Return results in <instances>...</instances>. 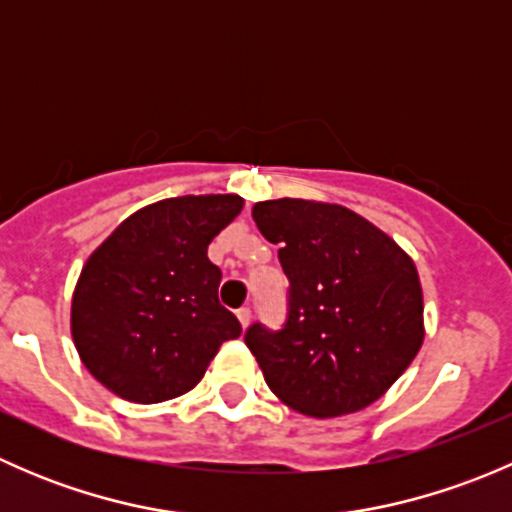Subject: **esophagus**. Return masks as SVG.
Instances as JSON below:
<instances>
[{"label": "esophagus", "instance_id": "obj_1", "mask_svg": "<svg viewBox=\"0 0 512 512\" xmlns=\"http://www.w3.org/2000/svg\"><path fill=\"white\" fill-rule=\"evenodd\" d=\"M237 319H240L242 327H247V324H250V319H252V309L250 307H240V309H237Z\"/></svg>", "mask_w": 512, "mask_h": 512}]
</instances>
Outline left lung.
<instances>
[{
  "label": "left lung",
  "mask_w": 512,
  "mask_h": 512,
  "mask_svg": "<svg viewBox=\"0 0 512 512\" xmlns=\"http://www.w3.org/2000/svg\"><path fill=\"white\" fill-rule=\"evenodd\" d=\"M252 220L280 245L287 319L255 322L245 344L267 386L294 411L344 416L374 404L423 342L416 265L386 232L342 205L282 198Z\"/></svg>",
  "instance_id": "obj_1"
}]
</instances>
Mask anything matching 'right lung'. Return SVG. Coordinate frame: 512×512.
Segmentation results:
<instances>
[{"mask_svg": "<svg viewBox=\"0 0 512 512\" xmlns=\"http://www.w3.org/2000/svg\"><path fill=\"white\" fill-rule=\"evenodd\" d=\"M242 210L237 195H183L138 210L89 257L71 302L86 369L136 404L193 389L220 344L240 337L218 299L213 237Z\"/></svg>", "mask_w": 512, "mask_h": 512, "instance_id": "1", "label": "right lung"}]
</instances>
